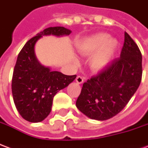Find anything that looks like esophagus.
<instances>
[{
    "label": "esophagus",
    "mask_w": 148,
    "mask_h": 148,
    "mask_svg": "<svg viewBox=\"0 0 148 148\" xmlns=\"http://www.w3.org/2000/svg\"><path fill=\"white\" fill-rule=\"evenodd\" d=\"M75 81H76V83L79 84H81L84 83V78H83L82 76L78 75V76L76 77V79H75Z\"/></svg>",
    "instance_id": "esophagus-1"
}]
</instances>
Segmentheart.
Segmentation results:
<instances>
[{"mask_svg": "<svg viewBox=\"0 0 148 148\" xmlns=\"http://www.w3.org/2000/svg\"><path fill=\"white\" fill-rule=\"evenodd\" d=\"M78 51L85 56H92L90 69L95 72L104 69L110 61L116 50L117 42L106 34H98L87 38L77 44Z\"/></svg>", "mask_w": 148, "mask_h": 148, "instance_id": "obj_1", "label": "heart"}]
</instances>
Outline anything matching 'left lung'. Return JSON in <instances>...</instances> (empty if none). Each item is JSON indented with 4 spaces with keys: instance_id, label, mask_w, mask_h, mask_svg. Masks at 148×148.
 <instances>
[{
    "instance_id": "8db88e82",
    "label": "left lung",
    "mask_w": 148,
    "mask_h": 148,
    "mask_svg": "<svg viewBox=\"0 0 148 148\" xmlns=\"http://www.w3.org/2000/svg\"><path fill=\"white\" fill-rule=\"evenodd\" d=\"M142 55L128 33L120 58L83 84L75 105L90 119L106 121L122 110L140 84Z\"/></svg>"
}]
</instances>
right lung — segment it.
<instances>
[{"label":"right lung","instance_id":"1","mask_svg":"<svg viewBox=\"0 0 148 148\" xmlns=\"http://www.w3.org/2000/svg\"><path fill=\"white\" fill-rule=\"evenodd\" d=\"M71 32L64 27H48L29 40L19 52L14 68L12 91L17 110L27 121L37 123L46 119L55 95L76 78V75H64L42 65L36 58L35 44L45 35L61 37Z\"/></svg>","mask_w":148,"mask_h":148}]
</instances>
